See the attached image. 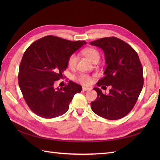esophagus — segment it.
I'll list each match as a JSON object with an SVG mask.
<instances>
[{
    "mask_svg": "<svg viewBox=\"0 0 160 160\" xmlns=\"http://www.w3.org/2000/svg\"><path fill=\"white\" fill-rule=\"evenodd\" d=\"M83 91H89V90H91V88H85V87H83Z\"/></svg>",
    "mask_w": 160,
    "mask_h": 160,
    "instance_id": "34e87169",
    "label": "esophagus"
}]
</instances>
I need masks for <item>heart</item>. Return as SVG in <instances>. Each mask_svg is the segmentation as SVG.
<instances>
[{"label":"heart","mask_w":160,"mask_h":160,"mask_svg":"<svg viewBox=\"0 0 160 160\" xmlns=\"http://www.w3.org/2000/svg\"><path fill=\"white\" fill-rule=\"evenodd\" d=\"M83 54L91 61L95 63L98 62L100 59V54L98 50L93 48H89L83 51ZM77 62V57L75 54H72L67 61V65L70 68H74ZM77 81L84 85H89L91 82V77L85 74H81L77 77Z\"/></svg>","instance_id":"b5f03b06"}]
</instances>
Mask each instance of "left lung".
I'll return each instance as SVG.
<instances>
[{
	"label": "left lung",
	"instance_id": "1",
	"mask_svg": "<svg viewBox=\"0 0 160 160\" xmlns=\"http://www.w3.org/2000/svg\"><path fill=\"white\" fill-rule=\"evenodd\" d=\"M90 44L101 48L105 54V76L97 85H111L108 95L93 88L98 97L91 103V109L109 120L122 118L133 109L143 88V67L139 56L128 43L115 37L101 38Z\"/></svg>",
	"mask_w": 160,
	"mask_h": 160
}]
</instances>
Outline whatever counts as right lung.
Segmentation results:
<instances>
[{
	"instance_id": "right-lung-1",
	"label": "right lung",
	"mask_w": 160,
	"mask_h": 160,
	"mask_svg": "<svg viewBox=\"0 0 160 160\" xmlns=\"http://www.w3.org/2000/svg\"><path fill=\"white\" fill-rule=\"evenodd\" d=\"M86 43L48 35L32 42L25 51L19 66L18 85L28 108L35 114L52 119L69 109L82 87L71 81L60 89L55 88L54 83L62 77L69 57Z\"/></svg>"
}]
</instances>
